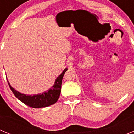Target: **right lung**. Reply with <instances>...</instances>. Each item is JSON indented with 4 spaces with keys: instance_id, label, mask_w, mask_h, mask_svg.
<instances>
[{
    "instance_id": "1",
    "label": "right lung",
    "mask_w": 134,
    "mask_h": 134,
    "mask_svg": "<svg viewBox=\"0 0 134 134\" xmlns=\"http://www.w3.org/2000/svg\"><path fill=\"white\" fill-rule=\"evenodd\" d=\"M67 71V68H65L61 74L58 77L55 79V84L52 87L47 90V91L42 93L41 94H37L33 96H26L25 94L21 93L16 90H15L13 87H12L10 85L8 81V83L10 90L13 91L15 97L19 99L21 102L25 103L26 105L31 107L33 108H41L44 107H48L49 105L54 104L56 103L61 93V83H62V79L65 73Z\"/></svg>"
}]
</instances>
